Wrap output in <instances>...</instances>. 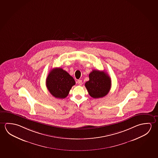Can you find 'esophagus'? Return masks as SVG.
Here are the masks:
<instances>
[{
	"mask_svg": "<svg viewBox=\"0 0 158 158\" xmlns=\"http://www.w3.org/2000/svg\"><path fill=\"white\" fill-rule=\"evenodd\" d=\"M77 83H78V84L79 85H82V84H83V82H82V80H78L77 81Z\"/></svg>",
	"mask_w": 158,
	"mask_h": 158,
	"instance_id": "34e87169",
	"label": "esophagus"
}]
</instances>
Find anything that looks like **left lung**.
<instances>
[{
  "label": "left lung",
  "instance_id": "left-lung-1",
  "mask_svg": "<svg viewBox=\"0 0 158 158\" xmlns=\"http://www.w3.org/2000/svg\"><path fill=\"white\" fill-rule=\"evenodd\" d=\"M89 80L85 86L90 96L100 98L109 93L111 86V80L108 74L102 71L93 70L89 74Z\"/></svg>",
  "mask_w": 158,
  "mask_h": 158
}]
</instances>
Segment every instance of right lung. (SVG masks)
I'll list each match as a JSON object with an SVG mask.
<instances>
[{"instance_id": "1", "label": "right lung", "mask_w": 158, "mask_h": 158, "mask_svg": "<svg viewBox=\"0 0 158 158\" xmlns=\"http://www.w3.org/2000/svg\"><path fill=\"white\" fill-rule=\"evenodd\" d=\"M75 84V80L72 77L62 68L53 69L47 77V88L56 98H66L72 87Z\"/></svg>"}]
</instances>
